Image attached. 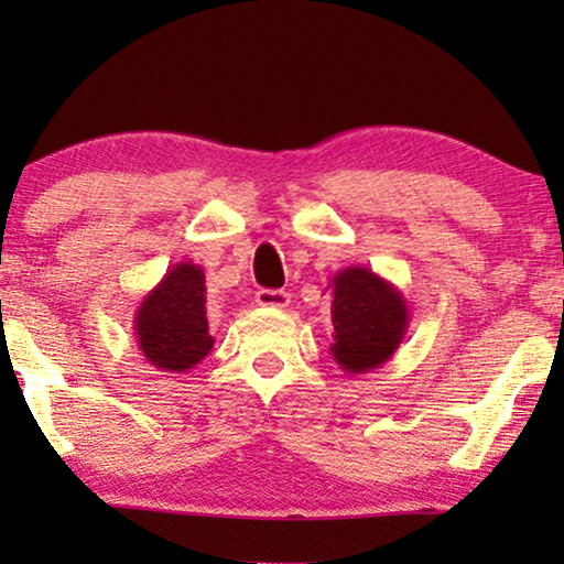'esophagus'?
I'll return each mask as SVG.
<instances>
[{
    "label": "esophagus",
    "instance_id": "esophagus-1",
    "mask_svg": "<svg viewBox=\"0 0 564 564\" xmlns=\"http://www.w3.org/2000/svg\"><path fill=\"white\" fill-rule=\"evenodd\" d=\"M256 303H259L261 308H285V305L291 303V295L285 291L261 289L259 293H256Z\"/></svg>",
    "mask_w": 564,
    "mask_h": 564
}]
</instances>
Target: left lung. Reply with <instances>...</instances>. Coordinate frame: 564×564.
<instances>
[{"instance_id": "left-lung-1", "label": "left lung", "mask_w": 564, "mask_h": 564, "mask_svg": "<svg viewBox=\"0 0 564 564\" xmlns=\"http://www.w3.org/2000/svg\"><path fill=\"white\" fill-rule=\"evenodd\" d=\"M330 356L350 376L370 373L395 356L410 311L393 283L368 265H348L330 279Z\"/></svg>"}]
</instances>
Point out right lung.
Here are the masks:
<instances>
[{
  "instance_id": "add662e5",
  "label": "right lung",
  "mask_w": 564,
  "mask_h": 564,
  "mask_svg": "<svg viewBox=\"0 0 564 564\" xmlns=\"http://www.w3.org/2000/svg\"><path fill=\"white\" fill-rule=\"evenodd\" d=\"M133 333L151 366L188 373L214 348L206 318V275L194 261L174 263L133 313Z\"/></svg>"
}]
</instances>
